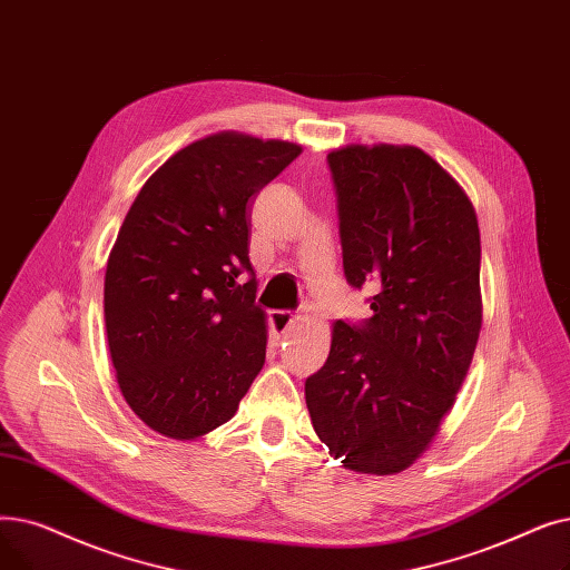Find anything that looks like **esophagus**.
Here are the masks:
<instances>
[{
  "label": "esophagus",
  "mask_w": 570,
  "mask_h": 570,
  "mask_svg": "<svg viewBox=\"0 0 570 570\" xmlns=\"http://www.w3.org/2000/svg\"><path fill=\"white\" fill-rule=\"evenodd\" d=\"M299 320H302V315L289 313V311H274V313L268 315L271 330H274V334H276L278 338H285V336H289V334L294 332L296 324H299Z\"/></svg>",
  "instance_id": "34e87169"
}]
</instances>
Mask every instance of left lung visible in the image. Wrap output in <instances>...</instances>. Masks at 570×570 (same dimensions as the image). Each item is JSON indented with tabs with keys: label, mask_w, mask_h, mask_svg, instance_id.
<instances>
[{
	"label": "left lung",
	"mask_w": 570,
	"mask_h": 570,
	"mask_svg": "<svg viewBox=\"0 0 570 570\" xmlns=\"http://www.w3.org/2000/svg\"><path fill=\"white\" fill-rule=\"evenodd\" d=\"M327 165L345 281L371 292L373 315L334 324L306 405L343 466L390 475L426 450L469 373L482 324L478 218L420 148L345 146Z\"/></svg>",
	"instance_id": "8db88e82"
}]
</instances>
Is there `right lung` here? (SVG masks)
I'll list each match as a JSON object with an SVG mask.
<instances>
[{"label":"right lung","mask_w":570,"mask_h":570,"mask_svg":"<svg viewBox=\"0 0 570 570\" xmlns=\"http://www.w3.org/2000/svg\"><path fill=\"white\" fill-rule=\"evenodd\" d=\"M302 148L223 131L141 187L106 264L118 385L150 429L197 439L234 417L266 357L248 206Z\"/></svg>","instance_id":"1"}]
</instances>
